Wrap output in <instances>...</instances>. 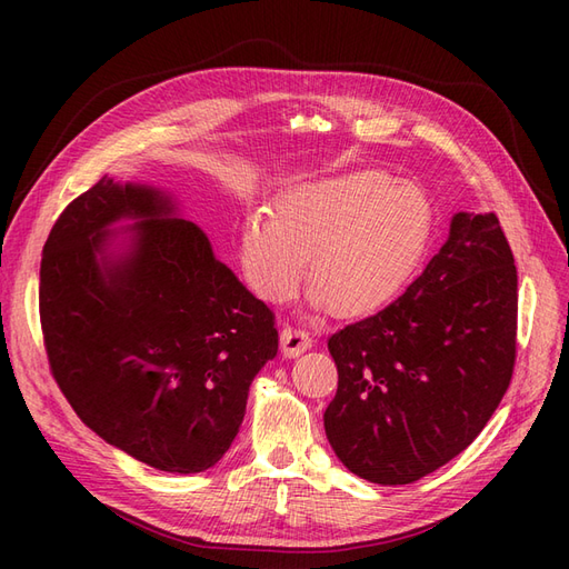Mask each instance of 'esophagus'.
I'll return each mask as SVG.
<instances>
[{"label":"esophagus","mask_w":569,"mask_h":569,"mask_svg":"<svg viewBox=\"0 0 569 569\" xmlns=\"http://www.w3.org/2000/svg\"><path fill=\"white\" fill-rule=\"evenodd\" d=\"M311 343H313L311 335H308L306 330H301V327L287 325L284 330L280 332V347H282V353H284L287 358L301 356L303 351L311 349Z\"/></svg>","instance_id":"34e87169"}]
</instances>
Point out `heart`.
<instances>
[{"label":"heart","mask_w":569,"mask_h":569,"mask_svg":"<svg viewBox=\"0 0 569 569\" xmlns=\"http://www.w3.org/2000/svg\"><path fill=\"white\" fill-rule=\"evenodd\" d=\"M432 230V201L420 187L356 170L291 184L274 197L272 213H249L239 228V263L258 297L284 301L308 258L313 308L366 318L406 289Z\"/></svg>","instance_id":"b5f03b06"}]
</instances>
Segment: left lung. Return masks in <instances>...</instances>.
<instances>
[{
	"instance_id": "8db88e82",
	"label": "left lung",
	"mask_w": 569,
	"mask_h": 569,
	"mask_svg": "<svg viewBox=\"0 0 569 569\" xmlns=\"http://www.w3.org/2000/svg\"><path fill=\"white\" fill-rule=\"evenodd\" d=\"M518 270L493 213H456L403 295L327 339L339 385L325 435L375 485H410L468 449L515 368Z\"/></svg>"
}]
</instances>
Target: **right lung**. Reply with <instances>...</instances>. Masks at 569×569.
Listing matches in <instances>:
<instances>
[{
  "label": "right lung",
  "mask_w": 569,
  "mask_h": 569,
  "mask_svg": "<svg viewBox=\"0 0 569 569\" xmlns=\"http://www.w3.org/2000/svg\"><path fill=\"white\" fill-rule=\"evenodd\" d=\"M134 219L113 254L112 226ZM40 322L59 389L92 432L151 468H213L278 353L270 308L147 184L101 178L66 206L40 266Z\"/></svg>",
  "instance_id": "obj_1"
}]
</instances>
